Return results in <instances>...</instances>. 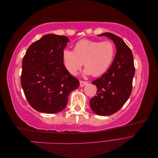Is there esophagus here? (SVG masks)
I'll list each match as a JSON object with an SVG mask.
<instances>
[{
  "mask_svg": "<svg viewBox=\"0 0 158 158\" xmlns=\"http://www.w3.org/2000/svg\"><path fill=\"white\" fill-rule=\"evenodd\" d=\"M86 84H88V82H86V81H82V80H80V87H83L84 85H85Z\"/></svg>",
  "mask_w": 158,
  "mask_h": 158,
  "instance_id": "1",
  "label": "esophagus"
}]
</instances>
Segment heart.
Returning <instances> with one entry per match:
<instances>
[{
    "mask_svg": "<svg viewBox=\"0 0 158 158\" xmlns=\"http://www.w3.org/2000/svg\"><path fill=\"white\" fill-rule=\"evenodd\" d=\"M115 55V47L111 41L82 40L74 46L73 51L65 49L63 59L66 69L76 74L82 68L84 73L98 76L106 73L112 64Z\"/></svg>",
    "mask_w": 158,
    "mask_h": 158,
    "instance_id": "1",
    "label": "heart"
}]
</instances>
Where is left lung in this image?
<instances>
[{"mask_svg": "<svg viewBox=\"0 0 158 158\" xmlns=\"http://www.w3.org/2000/svg\"><path fill=\"white\" fill-rule=\"evenodd\" d=\"M103 35L114 41L117 52L108 70L92 82L98 89L97 95L90 99L89 106L95 114L106 116L117 112L130 97L135 68L132 52L125 41L111 33L99 35Z\"/></svg>", "mask_w": 158, "mask_h": 158, "instance_id": "8db88e82", "label": "left lung"}]
</instances>
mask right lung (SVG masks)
Segmentation results:
<instances>
[{"label": "right lung", "instance_id": "obj_1", "mask_svg": "<svg viewBox=\"0 0 158 158\" xmlns=\"http://www.w3.org/2000/svg\"><path fill=\"white\" fill-rule=\"evenodd\" d=\"M69 40L47 34L28 47L22 60L21 85L26 99L36 111L57 113L66 107L70 93L80 85L63 63Z\"/></svg>", "mask_w": 158, "mask_h": 158}]
</instances>
